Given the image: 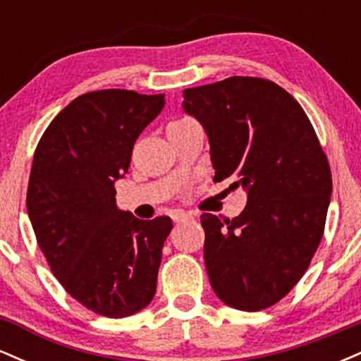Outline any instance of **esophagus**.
I'll use <instances>...</instances> for the list:
<instances>
[{"instance_id":"34e87169","label":"esophagus","mask_w":361,"mask_h":361,"mask_svg":"<svg viewBox=\"0 0 361 361\" xmlns=\"http://www.w3.org/2000/svg\"><path fill=\"white\" fill-rule=\"evenodd\" d=\"M171 219L173 222H186L190 221V219H193V215L190 212H183V210H176V212H173Z\"/></svg>"}]
</instances>
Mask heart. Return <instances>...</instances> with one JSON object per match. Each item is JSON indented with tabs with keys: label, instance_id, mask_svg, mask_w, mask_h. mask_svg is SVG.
Listing matches in <instances>:
<instances>
[{
	"label": "heart",
	"instance_id": "b5f03b06",
	"mask_svg": "<svg viewBox=\"0 0 361 361\" xmlns=\"http://www.w3.org/2000/svg\"><path fill=\"white\" fill-rule=\"evenodd\" d=\"M176 122H180V120H176ZM171 123H173V122H171Z\"/></svg>",
	"mask_w": 361,
	"mask_h": 361
}]
</instances>
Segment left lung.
Listing matches in <instances>:
<instances>
[{
  "mask_svg": "<svg viewBox=\"0 0 361 361\" xmlns=\"http://www.w3.org/2000/svg\"><path fill=\"white\" fill-rule=\"evenodd\" d=\"M202 123L215 176L247 192L238 217L202 214L210 285L224 304L267 309L297 285L324 233L333 180L312 123L292 94L233 76L183 91Z\"/></svg>",
  "mask_w": 361,
  "mask_h": 361,
  "instance_id": "1",
  "label": "left lung"
}]
</instances>
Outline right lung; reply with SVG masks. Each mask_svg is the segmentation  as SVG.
<instances>
[{
  "label": "right lung",
  "instance_id": "add662e5",
  "mask_svg": "<svg viewBox=\"0 0 361 361\" xmlns=\"http://www.w3.org/2000/svg\"><path fill=\"white\" fill-rule=\"evenodd\" d=\"M163 106L164 94L90 91L61 110L37 144L27 190L37 243L66 292L100 316H132L156 293L173 222L120 210L114 185Z\"/></svg>",
  "mask_w": 361,
  "mask_h": 361
}]
</instances>
